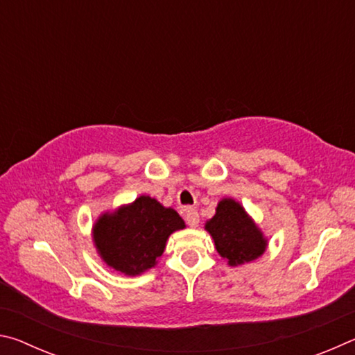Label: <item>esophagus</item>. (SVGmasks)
I'll list each match as a JSON object with an SVG mask.
<instances>
[{"label": "esophagus", "instance_id": "34e87169", "mask_svg": "<svg viewBox=\"0 0 355 355\" xmlns=\"http://www.w3.org/2000/svg\"><path fill=\"white\" fill-rule=\"evenodd\" d=\"M184 220L189 227L196 228L197 225H199V213H197L196 209H188V211H186V216H184Z\"/></svg>", "mask_w": 355, "mask_h": 355}]
</instances>
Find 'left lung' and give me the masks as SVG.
I'll return each mask as SVG.
<instances>
[{"label":"left lung","mask_w":355,"mask_h":355,"mask_svg":"<svg viewBox=\"0 0 355 355\" xmlns=\"http://www.w3.org/2000/svg\"><path fill=\"white\" fill-rule=\"evenodd\" d=\"M214 239L216 250L230 266L257 260L268 241L244 208L233 199H222L216 214L205 225Z\"/></svg>","instance_id":"obj_1"}]
</instances>
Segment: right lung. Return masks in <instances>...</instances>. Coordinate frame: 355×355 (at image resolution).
Here are the masks:
<instances>
[{"label": "right lung", "mask_w": 355, "mask_h": 355, "mask_svg": "<svg viewBox=\"0 0 355 355\" xmlns=\"http://www.w3.org/2000/svg\"><path fill=\"white\" fill-rule=\"evenodd\" d=\"M184 228L172 208L141 196L112 214H103L94 225V241L107 266L127 275L153 268L163 255L171 233Z\"/></svg>", "instance_id": "add662e5"}]
</instances>
